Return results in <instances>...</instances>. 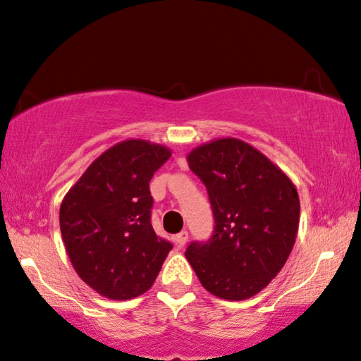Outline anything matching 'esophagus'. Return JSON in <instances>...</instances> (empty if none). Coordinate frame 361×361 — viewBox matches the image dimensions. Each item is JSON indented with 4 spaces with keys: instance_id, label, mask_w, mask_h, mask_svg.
I'll return each instance as SVG.
<instances>
[{
    "instance_id": "esophagus-1",
    "label": "esophagus",
    "mask_w": 361,
    "mask_h": 361,
    "mask_svg": "<svg viewBox=\"0 0 361 361\" xmlns=\"http://www.w3.org/2000/svg\"><path fill=\"white\" fill-rule=\"evenodd\" d=\"M186 241H188V231H181V233L176 234L175 243L178 244V247H183Z\"/></svg>"
}]
</instances>
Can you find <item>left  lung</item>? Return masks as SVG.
I'll use <instances>...</instances> for the list:
<instances>
[{"mask_svg":"<svg viewBox=\"0 0 361 361\" xmlns=\"http://www.w3.org/2000/svg\"><path fill=\"white\" fill-rule=\"evenodd\" d=\"M213 211L208 241L185 256L211 294L244 300L261 292L284 267L299 229L300 203L292 181L238 138H221L188 155Z\"/></svg>","mask_w":361,"mask_h":361,"instance_id":"8db88e82","label":"left lung"}]
</instances>
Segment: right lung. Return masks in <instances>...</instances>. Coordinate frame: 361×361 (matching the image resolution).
I'll use <instances>...</instances> for the list:
<instances>
[{
  "mask_svg": "<svg viewBox=\"0 0 361 361\" xmlns=\"http://www.w3.org/2000/svg\"><path fill=\"white\" fill-rule=\"evenodd\" d=\"M171 153L125 140L102 153L61 204L62 241L75 272L107 299L127 300L155 282L173 244L152 226L150 180Z\"/></svg>",
  "mask_w": 361,
  "mask_h": 361,
  "instance_id": "right-lung-1",
  "label": "right lung"
}]
</instances>
